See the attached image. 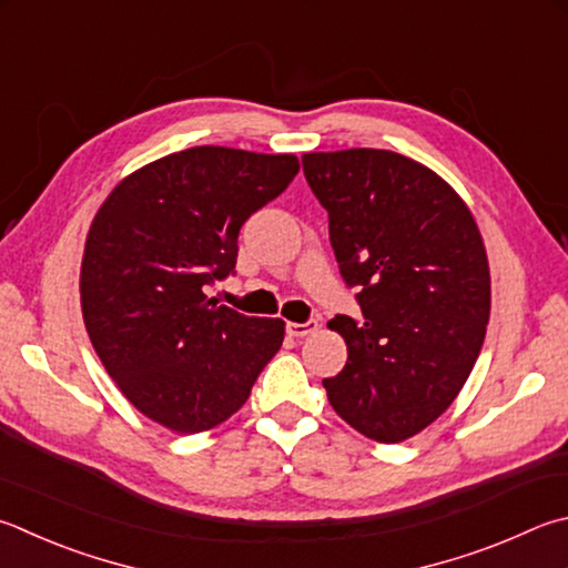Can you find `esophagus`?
<instances>
[{
  "label": "esophagus",
  "instance_id": "34e87169",
  "mask_svg": "<svg viewBox=\"0 0 568 568\" xmlns=\"http://www.w3.org/2000/svg\"><path fill=\"white\" fill-rule=\"evenodd\" d=\"M285 329H287V335H293V337H305V335L315 333L317 320H305V323H287Z\"/></svg>",
  "mask_w": 568,
  "mask_h": 568
}]
</instances>
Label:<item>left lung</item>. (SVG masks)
I'll use <instances>...</instances> for the list:
<instances>
[{"instance_id":"left-lung-1","label":"left lung","mask_w":568,"mask_h":568,"mask_svg":"<svg viewBox=\"0 0 568 568\" xmlns=\"http://www.w3.org/2000/svg\"><path fill=\"white\" fill-rule=\"evenodd\" d=\"M303 171L363 311L329 320L347 363L323 387L349 427L395 445L435 422L477 363L491 303L487 251L455 189L407 156L305 153Z\"/></svg>"}]
</instances>
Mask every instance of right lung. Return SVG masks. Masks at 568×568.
<instances>
[{"label": "right lung", "instance_id": "obj_1", "mask_svg": "<svg viewBox=\"0 0 568 568\" xmlns=\"http://www.w3.org/2000/svg\"><path fill=\"white\" fill-rule=\"evenodd\" d=\"M301 171L291 153L193 146L123 179L91 223L81 263L87 333L113 383L181 435L239 412L285 323L205 293L235 273L239 233Z\"/></svg>", "mask_w": 568, "mask_h": 568}]
</instances>
